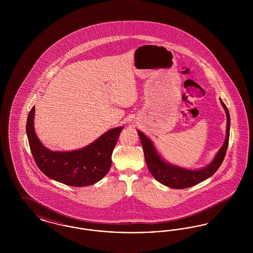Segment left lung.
I'll return each instance as SVG.
<instances>
[{
    "label": "left lung",
    "mask_w": 253,
    "mask_h": 253,
    "mask_svg": "<svg viewBox=\"0 0 253 253\" xmlns=\"http://www.w3.org/2000/svg\"><path fill=\"white\" fill-rule=\"evenodd\" d=\"M220 101L227 115V135L224 144L218 151L213 160L204 168L199 169H189L181 168L164 161L158 155L156 147L154 146L151 139L148 136H146L143 132H140L139 130L137 131L143 147L146 164L152 175L158 182L172 189H186L208 179L221 166L226 156L229 145L230 119L227 106L225 105L221 98Z\"/></svg>",
    "instance_id": "1"
}]
</instances>
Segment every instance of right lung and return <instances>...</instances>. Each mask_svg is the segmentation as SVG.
<instances>
[{"label": "right lung", "instance_id": "1", "mask_svg": "<svg viewBox=\"0 0 253 253\" xmlns=\"http://www.w3.org/2000/svg\"><path fill=\"white\" fill-rule=\"evenodd\" d=\"M35 107L28 114L26 134L37 166L49 178L73 187L101 180L112 164V153L123 127L109 130L91 144L70 152H54L42 144L34 129Z\"/></svg>", "mask_w": 253, "mask_h": 253}]
</instances>
